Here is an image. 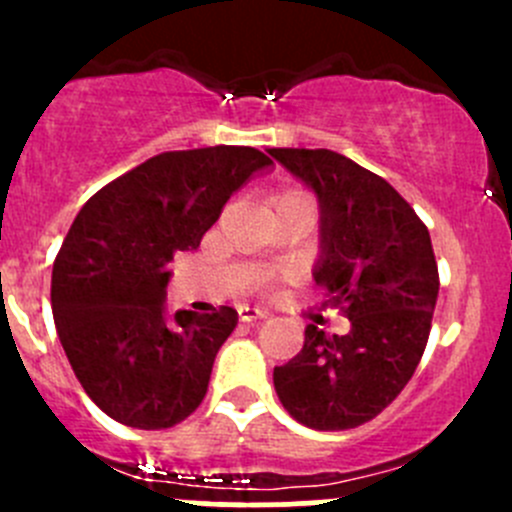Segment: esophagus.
<instances>
[{"label": "esophagus", "mask_w": 512, "mask_h": 512, "mask_svg": "<svg viewBox=\"0 0 512 512\" xmlns=\"http://www.w3.org/2000/svg\"><path fill=\"white\" fill-rule=\"evenodd\" d=\"M240 322H245V324H252V322H257V319H267V314L270 312H265V309H260V307H240Z\"/></svg>", "instance_id": "1"}]
</instances>
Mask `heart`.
Wrapping results in <instances>:
<instances>
[{
  "label": "heart",
  "instance_id": "b5f03b06",
  "mask_svg": "<svg viewBox=\"0 0 512 512\" xmlns=\"http://www.w3.org/2000/svg\"><path fill=\"white\" fill-rule=\"evenodd\" d=\"M294 195H299V193H294Z\"/></svg>",
  "mask_w": 512,
  "mask_h": 512
}]
</instances>
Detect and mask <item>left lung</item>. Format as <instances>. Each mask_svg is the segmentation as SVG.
Listing matches in <instances>:
<instances>
[{
	"label": "left lung",
	"instance_id": "left-lung-1",
	"mask_svg": "<svg viewBox=\"0 0 512 512\" xmlns=\"http://www.w3.org/2000/svg\"><path fill=\"white\" fill-rule=\"evenodd\" d=\"M319 203L312 277L347 304L352 329H304V347L275 366L289 416L317 431H344L379 416L414 376L438 297L431 235L409 203L371 170L327 148H270Z\"/></svg>",
	"mask_w": 512,
	"mask_h": 512
}]
</instances>
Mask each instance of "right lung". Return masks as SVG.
Here are the masks:
<instances>
[{
  "mask_svg": "<svg viewBox=\"0 0 512 512\" xmlns=\"http://www.w3.org/2000/svg\"><path fill=\"white\" fill-rule=\"evenodd\" d=\"M265 168L272 160L245 146L160 153L76 215L51 272V309L76 379L113 421L170 428L205 399L237 312L168 314L170 262L198 250L230 195Z\"/></svg>",
  "mask_w": 512,
  "mask_h": 512,
  "instance_id": "obj_1",
  "label": "right lung"
}]
</instances>
